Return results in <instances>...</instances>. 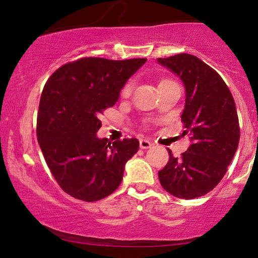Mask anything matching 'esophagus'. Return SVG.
<instances>
[{
	"label": "esophagus",
	"instance_id": "34e87169",
	"mask_svg": "<svg viewBox=\"0 0 258 258\" xmlns=\"http://www.w3.org/2000/svg\"><path fill=\"white\" fill-rule=\"evenodd\" d=\"M151 146H153V143L149 142V141H147V140H141L140 141L141 149H149Z\"/></svg>",
	"mask_w": 258,
	"mask_h": 258
}]
</instances>
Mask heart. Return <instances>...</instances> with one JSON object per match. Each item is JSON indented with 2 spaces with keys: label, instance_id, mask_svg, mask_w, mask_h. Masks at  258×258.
<instances>
[{
  "label": "heart",
  "instance_id": "obj_1",
  "mask_svg": "<svg viewBox=\"0 0 258 258\" xmlns=\"http://www.w3.org/2000/svg\"><path fill=\"white\" fill-rule=\"evenodd\" d=\"M133 88H134V84H133V82H129L128 84H126V86H125L124 88H123V91H122L123 96H129V95L132 94Z\"/></svg>",
  "mask_w": 258,
  "mask_h": 258
}]
</instances>
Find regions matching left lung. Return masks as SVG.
I'll return each mask as SVG.
<instances>
[{
    "label": "left lung",
    "mask_w": 258,
    "mask_h": 258,
    "mask_svg": "<svg viewBox=\"0 0 258 258\" xmlns=\"http://www.w3.org/2000/svg\"><path fill=\"white\" fill-rule=\"evenodd\" d=\"M157 62L179 77L185 89L182 122L190 146L182 157L169 150L168 164L158 171L161 185L178 199L192 200L211 191L237 150L239 124L232 95L213 68L189 54Z\"/></svg>",
    "instance_id": "left-lung-1"
}]
</instances>
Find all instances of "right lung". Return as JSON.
Segmentation results:
<instances>
[{
    "label": "right lung",
    "instance_id": "add662e5",
    "mask_svg": "<svg viewBox=\"0 0 258 258\" xmlns=\"http://www.w3.org/2000/svg\"><path fill=\"white\" fill-rule=\"evenodd\" d=\"M147 58L86 57L62 66L47 81L37 114V141L59 186L77 200L104 199L121 184L139 140L100 139V115Z\"/></svg>",
    "mask_w": 258,
    "mask_h": 258
}]
</instances>
